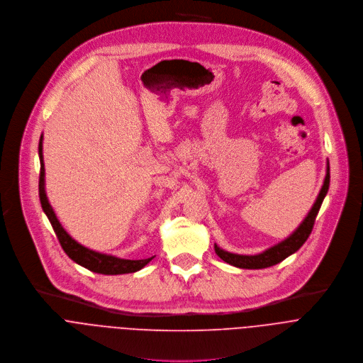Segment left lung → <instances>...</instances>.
I'll list each match as a JSON object with an SVG mask.
<instances>
[{"label": "left lung", "instance_id": "1", "mask_svg": "<svg viewBox=\"0 0 363 363\" xmlns=\"http://www.w3.org/2000/svg\"><path fill=\"white\" fill-rule=\"evenodd\" d=\"M329 183H330V172H329V162L326 163V176L323 180V186L312 206V208L309 210V213L306 214V217L303 219V222L298 226V229L289 236L284 240L279 242L277 245L263 250L262 253L257 255H238V253H230L226 252L223 249H220L217 245H214V250L216 255L219 256L222 260H225L226 263L239 267V269H264V267H270L273 264L280 263L281 260H284L286 257H289L291 255H294L295 252H298L303 243L308 240L309 235L312 233L313 225H315V219L319 213V208L322 206V201L329 190Z\"/></svg>", "mask_w": 363, "mask_h": 363}]
</instances>
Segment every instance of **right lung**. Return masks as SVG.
Listing matches in <instances>:
<instances>
[{
  "label": "right lung",
  "instance_id": "1",
  "mask_svg": "<svg viewBox=\"0 0 363 363\" xmlns=\"http://www.w3.org/2000/svg\"><path fill=\"white\" fill-rule=\"evenodd\" d=\"M38 156H40V182H38V193H40V201L41 207L48 217V220L57 235V239L65 252V255L77 264L100 274H125V273H134L140 269L146 266L153 257L149 259H141V260H128V259H121L113 255L96 252L93 249H89L79 243L76 239H72L65 229L61 226L60 220L57 219V216L48 201L47 193H45V169H44V157H43V134L40 137L38 143Z\"/></svg>",
  "mask_w": 363,
  "mask_h": 363
}]
</instances>
